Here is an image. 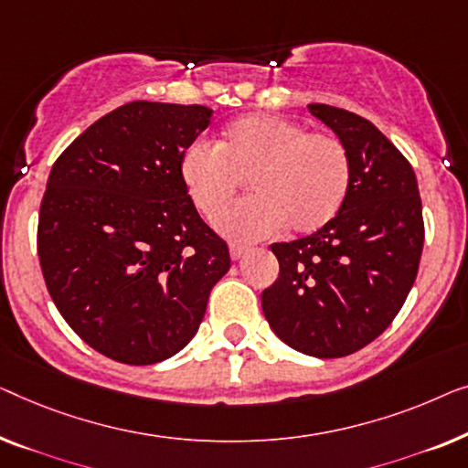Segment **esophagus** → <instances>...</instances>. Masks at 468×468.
Wrapping results in <instances>:
<instances>
[{"mask_svg": "<svg viewBox=\"0 0 468 468\" xmlns=\"http://www.w3.org/2000/svg\"><path fill=\"white\" fill-rule=\"evenodd\" d=\"M229 250H231V259L233 261H239L241 256L248 252V246H241V243H231V246H229Z\"/></svg>", "mask_w": 468, "mask_h": 468, "instance_id": "34e87169", "label": "esophagus"}]
</instances>
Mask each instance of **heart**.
Returning <instances> with one entry per match:
<instances>
[{
  "instance_id": "1",
  "label": "heart",
  "mask_w": 468,
  "mask_h": 468,
  "mask_svg": "<svg viewBox=\"0 0 468 468\" xmlns=\"http://www.w3.org/2000/svg\"><path fill=\"white\" fill-rule=\"evenodd\" d=\"M184 188L214 218L248 180L254 197L216 220L235 239H261L288 227L315 233L341 212L350 193V154L337 137L307 133L273 114H248L229 124L218 144L193 142L180 156Z\"/></svg>"
}]
</instances>
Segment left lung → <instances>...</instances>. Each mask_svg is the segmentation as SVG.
<instances>
[{"mask_svg": "<svg viewBox=\"0 0 468 468\" xmlns=\"http://www.w3.org/2000/svg\"><path fill=\"white\" fill-rule=\"evenodd\" d=\"M307 110L350 154V193L320 231L273 243L280 275L261 301L286 346L339 358L379 337L403 307L424 246L422 201L410 161L373 122L326 103Z\"/></svg>", "mask_w": 468, "mask_h": 468, "instance_id": "obj_1", "label": "left lung"}]
</instances>
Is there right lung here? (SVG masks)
Here are the masks:
<instances>
[{"label": "right lung", "instance_id": "obj_1", "mask_svg": "<svg viewBox=\"0 0 468 468\" xmlns=\"http://www.w3.org/2000/svg\"><path fill=\"white\" fill-rule=\"evenodd\" d=\"M209 121L206 105L124 103L50 169L37 225L46 288L78 337L118 363L180 352L231 267L180 177Z\"/></svg>", "mask_w": 468, "mask_h": 468}]
</instances>
